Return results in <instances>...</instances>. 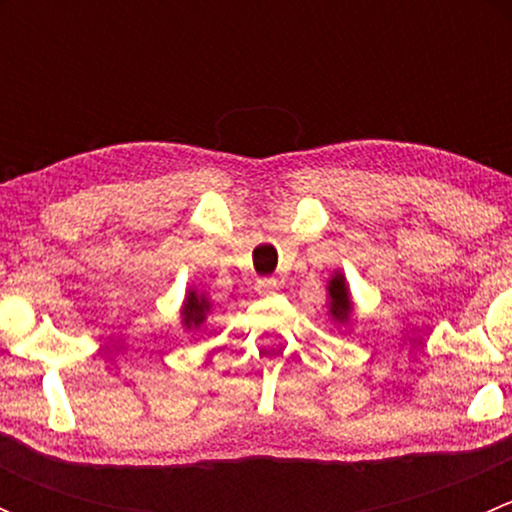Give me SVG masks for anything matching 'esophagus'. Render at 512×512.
Listing matches in <instances>:
<instances>
[{"label":"esophagus","instance_id":"esophagus-1","mask_svg":"<svg viewBox=\"0 0 512 512\" xmlns=\"http://www.w3.org/2000/svg\"><path fill=\"white\" fill-rule=\"evenodd\" d=\"M255 289H257V294H275L277 289H280V285H277V280H257V285H255Z\"/></svg>","mask_w":512,"mask_h":512}]
</instances>
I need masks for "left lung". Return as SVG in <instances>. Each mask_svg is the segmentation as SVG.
I'll use <instances>...</instances> for the list:
<instances>
[{
  "label": "left lung",
  "mask_w": 512,
  "mask_h": 512,
  "mask_svg": "<svg viewBox=\"0 0 512 512\" xmlns=\"http://www.w3.org/2000/svg\"><path fill=\"white\" fill-rule=\"evenodd\" d=\"M329 314L337 324L349 322V314H352L354 304H352V294H349L347 280H344L342 272H334V277L329 280Z\"/></svg>",
  "instance_id": "8db88e82"
}]
</instances>
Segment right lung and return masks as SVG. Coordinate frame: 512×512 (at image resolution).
<instances>
[{
    "instance_id": "add662e5",
    "label": "right lung",
    "mask_w": 512,
    "mask_h": 512,
    "mask_svg": "<svg viewBox=\"0 0 512 512\" xmlns=\"http://www.w3.org/2000/svg\"><path fill=\"white\" fill-rule=\"evenodd\" d=\"M210 307H213V304H210V299L205 297V294H198L195 289H190V292L185 294L183 309H180L183 327L185 329H200V324H203L205 317H208Z\"/></svg>"
}]
</instances>
